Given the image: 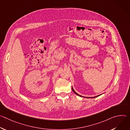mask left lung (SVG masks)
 I'll list each match as a JSON object with an SVG mask.
<instances>
[{
    "mask_svg": "<svg viewBox=\"0 0 130 130\" xmlns=\"http://www.w3.org/2000/svg\"><path fill=\"white\" fill-rule=\"evenodd\" d=\"M72 91H73V92H75V93L77 95H78V96H80V97H84V98H90V97H83V96H81V95H79L78 94H77V92L75 91V90L73 89V87H72ZM100 95H101H101H98V96H95V97H91L92 98H96V97H98V96H100Z\"/></svg>",
    "mask_w": 130,
    "mask_h": 130,
    "instance_id": "obj_1",
    "label": "left lung"
}]
</instances>
